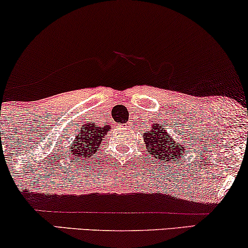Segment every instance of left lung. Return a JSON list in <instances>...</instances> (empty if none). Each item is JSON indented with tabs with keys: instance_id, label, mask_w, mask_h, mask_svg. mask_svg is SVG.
I'll use <instances>...</instances> for the list:
<instances>
[{
	"instance_id": "left-lung-1",
	"label": "left lung",
	"mask_w": 248,
	"mask_h": 248,
	"mask_svg": "<svg viewBox=\"0 0 248 248\" xmlns=\"http://www.w3.org/2000/svg\"><path fill=\"white\" fill-rule=\"evenodd\" d=\"M143 140L146 142L147 149L153 155L162 157L163 159H165V157L171 158V160H178L180 158L181 147L175 144L173 138L167 134L163 125H159L158 123L152 125L150 130H148L147 133L143 134Z\"/></svg>"
}]
</instances>
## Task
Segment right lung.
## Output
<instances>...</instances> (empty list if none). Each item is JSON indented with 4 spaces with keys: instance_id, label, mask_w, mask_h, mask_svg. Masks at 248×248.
<instances>
[{
    "instance_id": "right-lung-1",
    "label": "right lung",
    "mask_w": 248,
    "mask_h": 248,
    "mask_svg": "<svg viewBox=\"0 0 248 248\" xmlns=\"http://www.w3.org/2000/svg\"><path fill=\"white\" fill-rule=\"evenodd\" d=\"M110 127L107 125L104 127L96 126L95 123L83 125L76 136L75 142L72 143V152L82 157L86 156V154L91 155L90 153L98 149L99 144H101L102 139L107 136Z\"/></svg>"
}]
</instances>
